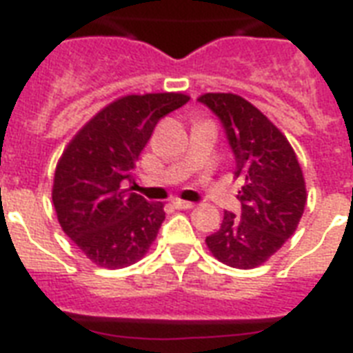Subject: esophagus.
I'll return each mask as SVG.
<instances>
[{
  "instance_id": "1",
  "label": "esophagus",
  "mask_w": 353,
  "mask_h": 353,
  "mask_svg": "<svg viewBox=\"0 0 353 353\" xmlns=\"http://www.w3.org/2000/svg\"><path fill=\"white\" fill-rule=\"evenodd\" d=\"M174 207H176V209H194L196 203H192V201H185V199H176V201H174Z\"/></svg>"
}]
</instances>
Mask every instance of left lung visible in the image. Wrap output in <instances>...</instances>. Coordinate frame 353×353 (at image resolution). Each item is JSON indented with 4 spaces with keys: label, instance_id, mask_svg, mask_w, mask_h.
Segmentation results:
<instances>
[{
    "label": "left lung",
    "instance_id": "obj_1",
    "mask_svg": "<svg viewBox=\"0 0 353 353\" xmlns=\"http://www.w3.org/2000/svg\"><path fill=\"white\" fill-rule=\"evenodd\" d=\"M198 101L225 128L234 174L243 179L240 214L225 210L221 227L205 243L220 262L254 269L296 231L307 199L302 168L284 133L251 102L234 93H205Z\"/></svg>",
    "mask_w": 353,
    "mask_h": 353
}]
</instances>
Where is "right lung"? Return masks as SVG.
<instances>
[{
	"label": "right lung",
	"instance_id": "add662e5",
	"mask_svg": "<svg viewBox=\"0 0 353 353\" xmlns=\"http://www.w3.org/2000/svg\"><path fill=\"white\" fill-rule=\"evenodd\" d=\"M183 93L121 97L74 135L58 161L52 205L62 231L108 269L139 262L165 220V205L126 188L155 124L187 104Z\"/></svg>",
	"mask_w": 353,
	"mask_h": 353
}]
</instances>
